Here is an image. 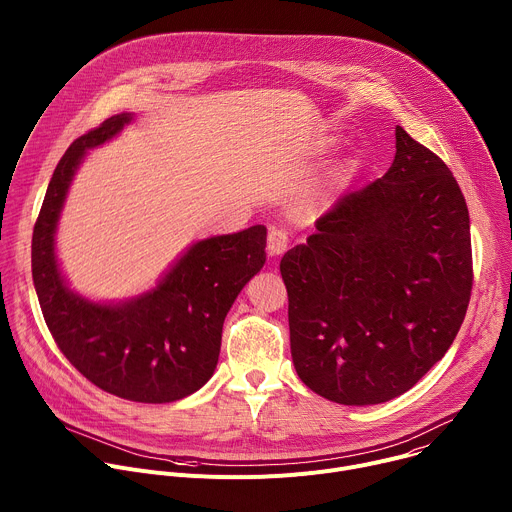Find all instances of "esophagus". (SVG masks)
<instances>
[{
	"mask_svg": "<svg viewBox=\"0 0 512 512\" xmlns=\"http://www.w3.org/2000/svg\"><path fill=\"white\" fill-rule=\"evenodd\" d=\"M289 245V237L283 229H271L267 235V249L271 255H281L287 251Z\"/></svg>",
	"mask_w": 512,
	"mask_h": 512,
	"instance_id": "1",
	"label": "esophagus"
}]
</instances>
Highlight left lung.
<instances>
[{
	"mask_svg": "<svg viewBox=\"0 0 512 512\" xmlns=\"http://www.w3.org/2000/svg\"><path fill=\"white\" fill-rule=\"evenodd\" d=\"M389 172L281 259L298 377L340 405L409 391L452 346L472 291L470 216L450 168L397 125Z\"/></svg>",
	"mask_w": 512,
	"mask_h": 512,
	"instance_id": "obj_1",
	"label": "left lung"
}]
</instances>
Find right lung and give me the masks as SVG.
<instances>
[{
	"label": "right lung",
	"mask_w": 512,
	"mask_h": 512,
	"mask_svg": "<svg viewBox=\"0 0 512 512\" xmlns=\"http://www.w3.org/2000/svg\"><path fill=\"white\" fill-rule=\"evenodd\" d=\"M131 119L133 113L109 117L60 158L32 235V277L54 342L83 377L121 399L172 403L212 377L227 312L265 263L267 229L255 225L194 243L154 289L121 304L70 291L54 251L68 186L85 154Z\"/></svg>",
	"instance_id": "obj_1"
}]
</instances>
